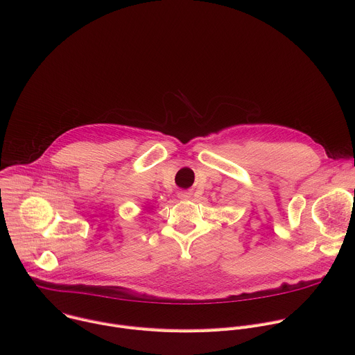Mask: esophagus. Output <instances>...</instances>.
Here are the masks:
<instances>
[{
  "label": "esophagus",
  "instance_id": "34e87169",
  "mask_svg": "<svg viewBox=\"0 0 355 355\" xmlns=\"http://www.w3.org/2000/svg\"><path fill=\"white\" fill-rule=\"evenodd\" d=\"M178 198H180V200H189V198H191V192H188V191H180V192H178Z\"/></svg>",
  "mask_w": 355,
  "mask_h": 355
}]
</instances>
